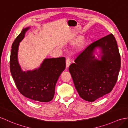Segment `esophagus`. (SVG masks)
Returning <instances> with one entry per match:
<instances>
[{
  "mask_svg": "<svg viewBox=\"0 0 128 128\" xmlns=\"http://www.w3.org/2000/svg\"><path fill=\"white\" fill-rule=\"evenodd\" d=\"M70 63H71V62H70V58H69V57L66 58V68H69V65L70 64Z\"/></svg>",
  "mask_w": 128,
  "mask_h": 128,
  "instance_id": "34e87169",
  "label": "esophagus"
}]
</instances>
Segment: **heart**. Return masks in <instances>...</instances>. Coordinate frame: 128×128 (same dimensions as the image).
Returning a JSON list of instances; mask_svg holds the SVG:
<instances>
[{"label": "heart", "mask_w": 128, "mask_h": 128, "mask_svg": "<svg viewBox=\"0 0 128 128\" xmlns=\"http://www.w3.org/2000/svg\"><path fill=\"white\" fill-rule=\"evenodd\" d=\"M81 39V37H78L75 38V39H74L73 40H72V41H71V44H76L78 43V41ZM84 40H82L81 41V42L80 43L79 45H78V50H80L83 48V47H84Z\"/></svg>", "instance_id": "heart-1"}]
</instances>
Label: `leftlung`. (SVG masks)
<instances>
[{"label":"left lung","instance_id":"1","mask_svg":"<svg viewBox=\"0 0 128 128\" xmlns=\"http://www.w3.org/2000/svg\"><path fill=\"white\" fill-rule=\"evenodd\" d=\"M100 50L95 57L94 53ZM69 68L79 96L90 102L112 91L120 68V56L117 41L109 34L89 45Z\"/></svg>","mask_w":128,"mask_h":128}]
</instances>
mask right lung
Here are the masks:
<instances>
[{
	"label": "right lung",
	"mask_w": 128,
	"mask_h": 128,
	"mask_svg": "<svg viewBox=\"0 0 128 128\" xmlns=\"http://www.w3.org/2000/svg\"><path fill=\"white\" fill-rule=\"evenodd\" d=\"M30 27L23 29L12 44L10 68L16 87L23 96L40 102L51 101L59 77L65 69V58L44 59L39 68L24 71L18 60V50L21 41Z\"/></svg>",
	"instance_id": "1"
}]
</instances>
